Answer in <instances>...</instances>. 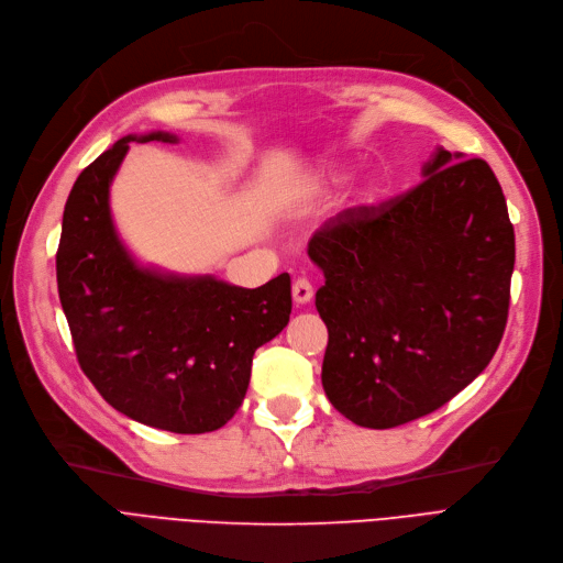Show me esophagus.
Listing matches in <instances>:
<instances>
[{"label":"esophagus","mask_w":563,"mask_h":563,"mask_svg":"<svg viewBox=\"0 0 563 563\" xmlns=\"http://www.w3.org/2000/svg\"><path fill=\"white\" fill-rule=\"evenodd\" d=\"M311 298H313V288H311L309 279H305V277L296 279V282H294V300H296L298 305H307Z\"/></svg>","instance_id":"esophagus-1"}]
</instances>
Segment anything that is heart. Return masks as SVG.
<instances>
[{"label": "heart", "instance_id": "b5f03b06", "mask_svg": "<svg viewBox=\"0 0 563 563\" xmlns=\"http://www.w3.org/2000/svg\"><path fill=\"white\" fill-rule=\"evenodd\" d=\"M346 179V173L344 170H325L323 175H319L317 179H313V189L319 191H325V189H332V187H340ZM376 194H378V187L376 185H369L363 194V203H372V200H376Z\"/></svg>", "mask_w": 563, "mask_h": 563}]
</instances>
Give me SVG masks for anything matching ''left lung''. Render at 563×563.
Masks as SVG:
<instances>
[{"instance_id":"8db88e82","label":"left lung","mask_w":563,"mask_h":563,"mask_svg":"<svg viewBox=\"0 0 563 563\" xmlns=\"http://www.w3.org/2000/svg\"><path fill=\"white\" fill-rule=\"evenodd\" d=\"M422 183L332 217L309 240L323 269V390L369 430L437 411L497 353L508 321L515 233L483 159L437 147Z\"/></svg>"}]
</instances>
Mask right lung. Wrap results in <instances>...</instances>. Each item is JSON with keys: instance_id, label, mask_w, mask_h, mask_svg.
I'll return each instance as SVG.
<instances>
[{"instance_id": "right-lung-1", "label": "right lung", "mask_w": 563, "mask_h": 563, "mask_svg": "<svg viewBox=\"0 0 563 563\" xmlns=\"http://www.w3.org/2000/svg\"><path fill=\"white\" fill-rule=\"evenodd\" d=\"M131 141L177 136H124L78 175L62 219L59 302L80 369L112 409L175 434L214 432L240 409L256 349L288 323L290 277L242 288L133 261L110 214Z\"/></svg>"}]
</instances>
